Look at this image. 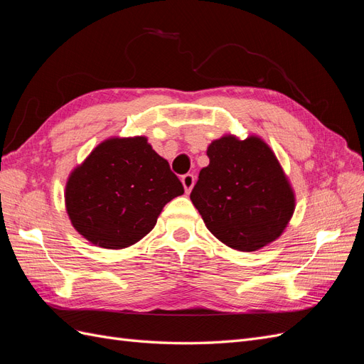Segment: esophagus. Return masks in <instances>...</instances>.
Here are the masks:
<instances>
[{"mask_svg":"<svg viewBox=\"0 0 364 364\" xmlns=\"http://www.w3.org/2000/svg\"><path fill=\"white\" fill-rule=\"evenodd\" d=\"M181 181H182V185H183L185 191L190 193L193 190V186H194V176L191 173H186V174L182 176Z\"/></svg>","mask_w":364,"mask_h":364,"instance_id":"34e87169","label":"esophagus"}]
</instances>
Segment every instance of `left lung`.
Here are the masks:
<instances>
[{"mask_svg":"<svg viewBox=\"0 0 364 364\" xmlns=\"http://www.w3.org/2000/svg\"><path fill=\"white\" fill-rule=\"evenodd\" d=\"M206 155L190 199L209 232L241 252L279 238L294 213V193L272 149L255 135H225Z\"/></svg>","mask_w":364,"mask_h":364,"instance_id":"obj_1","label":"left lung"}]
</instances>
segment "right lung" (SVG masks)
<instances>
[{
	"mask_svg": "<svg viewBox=\"0 0 364 364\" xmlns=\"http://www.w3.org/2000/svg\"><path fill=\"white\" fill-rule=\"evenodd\" d=\"M183 186L146 136L98 144L65 186V206L77 232L105 249L135 245Z\"/></svg>",
	"mask_w": 364,
	"mask_h": 364,
	"instance_id": "obj_1",
	"label": "right lung"
}]
</instances>
